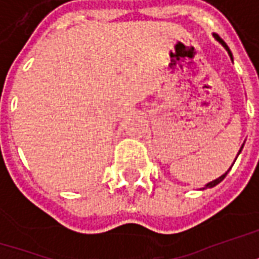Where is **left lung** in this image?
Masks as SVG:
<instances>
[{"mask_svg":"<svg viewBox=\"0 0 259 259\" xmlns=\"http://www.w3.org/2000/svg\"><path fill=\"white\" fill-rule=\"evenodd\" d=\"M213 37H214V38H216V40H218V41H219V43H221V45L224 46L225 49H226V52H228V55L231 56V59H232V53H231V50H229V47H228V45H226V43H225L224 40H222V38H221V37H219V35H218V34H213ZM242 148H244V144H242V147H241V150H239V153L242 151ZM239 153H238V155H239ZM238 155H236V157H238ZM235 160H236V158H235ZM234 163H235V161H234ZM232 165H234V164H232ZM231 168H232V167H231ZM231 168H229V170H231ZM229 170H228V171H229ZM228 171H226V173H225V174H222L221 177H218L216 180H212L210 183L206 184V186H204L203 189H210V187H214L216 184L221 183V182L224 180L225 177H226V174H228Z\"/></svg>","mask_w":259,"mask_h":259,"instance_id":"1","label":"left lung"}]
</instances>
